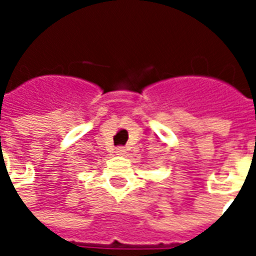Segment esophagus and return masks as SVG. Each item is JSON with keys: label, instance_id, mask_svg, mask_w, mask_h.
I'll list each match as a JSON object with an SVG mask.
<instances>
[{"label": "esophagus", "instance_id": "esophagus-1", "mask_svg": "<svg viewBox=\"0 0 256 256\" xmlns=\"http://www.w3.org/2000/svg\"><path fill=\"white\" fill-rule=\"evenodd\" d=\"M124 152H126V150H124L123 146H119V148H116L118 155H124Z\"/></svg>", "mask_w": 256, "mask_h": 256}]
</instances>
